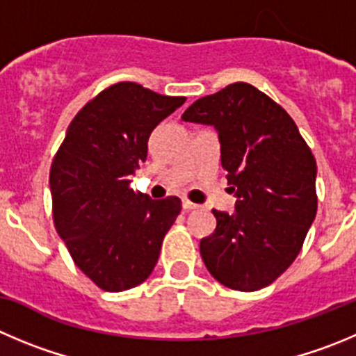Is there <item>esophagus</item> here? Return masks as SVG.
I'll use <instances>...</instances> for the list:
<instances>
[{
  "label": "esophagus",
  "mask_w": 356,
  "mask_h": 356,
  "mask_svg": "<svg viewBox=\"0 0 356 356\" xmlns=\"http://www.w3.org/2000/svg\"><path fill=\"white\" fill-rule=\"evenodd\" d=\"M181 208H184L185 211H191V209L197 208V204H195V202H191L188 199H184V201H181Z\"/></svg>",
  "instance_id": "esophagus-1"
}]
</instances>
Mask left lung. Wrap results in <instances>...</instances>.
<instances>
[{
    "instance_id": "1",
    "label": "left lung",
    "mask_w": 356,
    "mask_h": 356,
    "mask_svg": "<svg viewBox=\"0 0 356 356\" xmlns=\"http://www.w3.org/2000/svg\"><path fill=\"white\" fill-rule=\"evenodd\" d=\"M181 120L215 127L234 213L213 209L201 257L216 282L239 292L270 285L299 255L316 216V161L296 122L245 82L204 96Z\"/></svg>"
}]
</instances>
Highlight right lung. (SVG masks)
I'll use <instances>...</instances> for the list:
<instances>
[{"mask_svg": "<svg viewBox=\"0 0 356 356\" xmlns=\"http://www.w3.org/2000/svg\"><path fill=\"white\" fill-rule=\"evenodd\" d=\"M185 103L133 82L108 87L71 120L50 168L54 223L71 259L99 289L122 292L154 270L181 209L129 188L152 131Z\"/></svg>", "mask_w": 356, "mask_h": 356, "instance_id": "1", "label": "right lung"}]
</instances>
